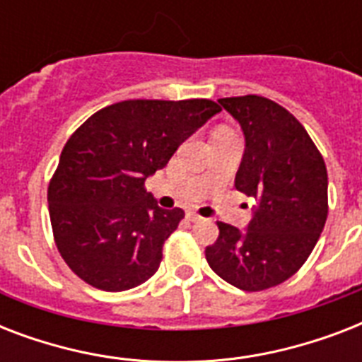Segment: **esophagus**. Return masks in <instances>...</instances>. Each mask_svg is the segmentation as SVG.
<instances>
[{"label":"esophagus","instance_id":"obj_1","mask_svg":"<svg viewBox=\"0 0 362 362\" xmlns=\"http://www.w3.org/2000/svg\"><path fill=\"white\" fill-rule=\"evenodd\" d=\"M186 218L189 221H201V220H203V218H201V216H199L197 212H193V210H189V212H187Z\"/></svg>","mask_w":362,"mask_h":362}]
</instances>
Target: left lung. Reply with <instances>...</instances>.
Wrapping results in <instances>:
<instances>
[{"label": "left lung", "instance_id": "obj_1", "mask_svg": "<svg viewBox=\"0 0 362 362\" xmlns=\"http://www.w3.org/2000/svg\"><path fill=\"white\" fill-rule=\"evenodd\" d=\"M240 124L244 156L238 192L255 199L244 231L218 223L204 250L210 269L242 291H263L291 278L308 259L327 221V167L300 122L261 95L218 99Z\"/></svg>", "mask_w": 362, "mask_h": 362}]
</instances>
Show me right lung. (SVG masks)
Returning <instances> with one entry per match:
<instances>
[{"instance_id":"obj_1","label":"right lung","mask_w":362,"mask_h":362,"mask_svg":"<svg viewBox=\"0 0 362 362\" xmlns=\"http://www.w3.org/2000/svg\"><path fill=\"white\" fill-rule=\"evenodd\" d=\"M220 107L209 99H129L71 135L48 186L54 240L78 278L103 291L144 284L184 210L158 206L144 180Z\"/></svg>"}]
</instances>
